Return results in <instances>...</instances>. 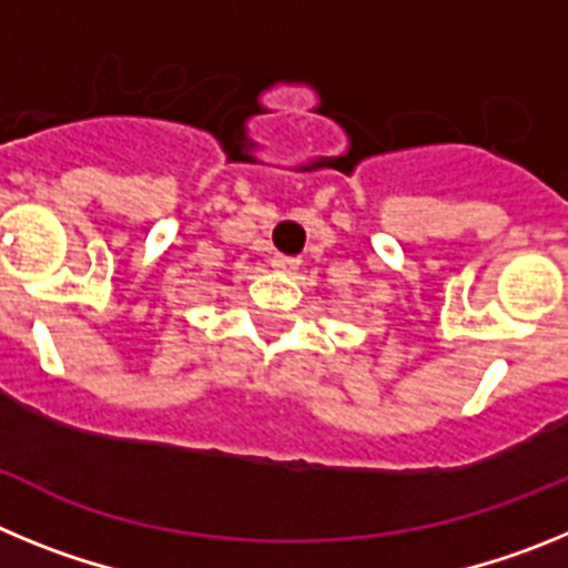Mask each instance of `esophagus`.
Listing matches in <instances>:
<instances>
[{
    "instance_id": "obj_1",
    "label": "esophagus",
    "mask_w": 568,
    "mask_h": 568,
    "mask_svg": "<svg viewBox=\"0 0 568 568\" xmlns=\"http://www.w3.org/2000/svg\"><path fill=\"white\" fill-rule=\"evenodd\" d=\"M270 264H273V270H278V273H295V270L301 267V258H295V255L275 253L273 258H270Z\"/></svg>"
}]
</instances>
